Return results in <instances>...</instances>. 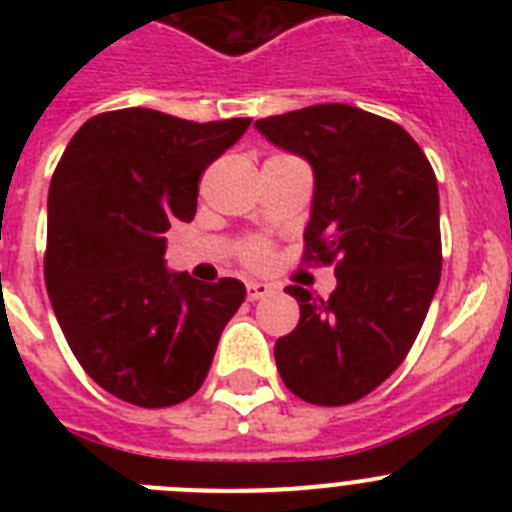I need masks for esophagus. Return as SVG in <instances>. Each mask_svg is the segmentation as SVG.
Returning <instances> with one entry per match:
<instances>
[{"label":"esophagus","mask_w":512,"mask_h":512,"mask_svg":"<svg viewBox=\"0 0 512 512\" xmlns=\"http://www.w3.org/2000/svg\"><path fill=\"white\" fill-rule=\"evenodd\" d=\"M271 292H274V289H271L269 284H264V282H248L246 284V295H248V300H251V302L264 300V297H269Z\"/></svg>","instance_id":"34e87169"}]
</instances>
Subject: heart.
<instances>
[{
	"mask_svg": "<svg viewBox=\"0 0 512 512\" xmlns=\"http://www.w3.org/2000/svg\"><path fill=\"white\" fill-rule=\"evenodd\" d=\"M241 256L248 266H264L271 256V248L266 241H248L246 246H243Z\"/></svg>",
	"mask_w": 512,
	"mask_h": 512,
	"instance_id": "1",
	"label": "heart"
}]
</instances>
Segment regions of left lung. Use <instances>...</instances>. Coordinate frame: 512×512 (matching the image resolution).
Returning a JSON list of instances; mask_svg holds the SVG:
<instances>
[{
    "mask_svg": "<svg viewBox=\"0 0 512 512\" xmlns=\"http://www.w3.org/2000/svg\"><path fill=\"white\" fill-rule=\"evenodd\" d=\"M274 146L312 166L305 261L336 264L328 300L289 284L300 323L274 359L289 392L312 405H348L405 361L438 279V184L397 122L351 104H312L256 120Z\"/></svg>",
    "mask_w": 512,
    "mask_h": 512,
    "instance_id": "left-lung-1",
    "label": "left lung"
}]
</instances>
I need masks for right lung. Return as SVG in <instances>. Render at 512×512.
<instances>
[{
	"label": "right lung",
	"instance_id": "1",
	"mask_svg": "<svg viewBox=\"0 0 512 512\" xmlns=\"http://www.w3.org/2000/svg\"><path fill=\"white\" fill-rule=\"evenodd\" d=\"M251 117L192 122L158 110L94 115L76 130L48 189L45 287L71 351L94 382L138 408L200 390L238 279L197 282L164 264L171 223L197 212L200 176Z\"/></svg>",
	"mask_w": 512,
	"mask_h": 512
}]
</instances>
